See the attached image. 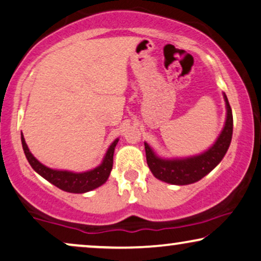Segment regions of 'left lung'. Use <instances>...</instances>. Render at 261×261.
<instances>
[{
	"mask_svg": "<svg viewBox=\"0 0 261 261\" xmlns=\"http://www.w3.org/2000/svg\"><path fill=\"white\" fill-rule=\"evenodd\" d=\"M223 97L227 108L226 123L215 144L205 152L189 158L163 159L153 152L147 142H145L146 160L153 176L165 183L188 185L202 179L219 165L229 148L233 135V114L226 94H223Z\"/></svg>",
	"mask_w": 261,
	"mask_h": 261,
	"instance_id": "1",
	"label": "left lung"
}]
</instances>
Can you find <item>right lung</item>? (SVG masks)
<instances>
[{"label": "right lung", "instance_id": "obj_1", "mask_svg": "<svg viewBox=\"0 0 261 261\" xmlns=\"http://www.w3.org/2000/svg\"><path fill=\"white\" fill-rule=\"evenodd\" d=\"M117 141H119V139H116L109 146L101 165L94 170L87 171V172L76 173L71 172V171L53 170L45 166L30 152V148H28L26 141H24L23 135L21 134V142H22L24 155H26L28 163L31 164L35 172L44 177L51 184L56 185L57 188L62 189L64 191L72 192V194H84V192L94 190V189L101 187L102 184L106 183L110 174V171L113 169L114 149H115Z\"/></svg>", "mask_w": 261, "mask_h": 261}]
</instances>
